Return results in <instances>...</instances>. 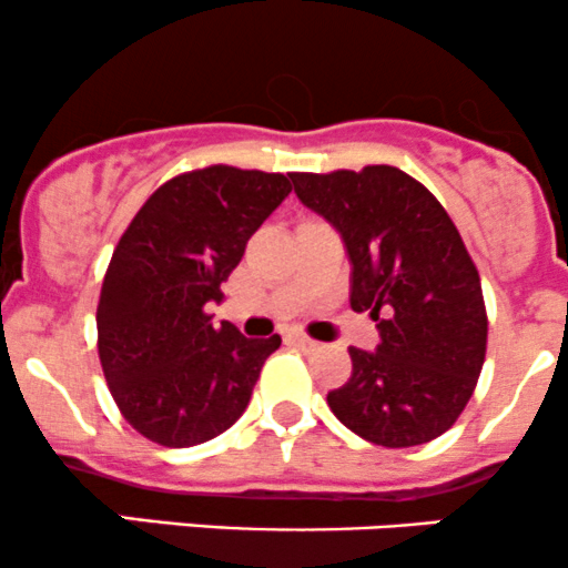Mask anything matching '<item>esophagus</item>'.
<instances>
[{"instance_id":"1","label":"esophagus","mask_w":568,"mask_h":568,"mask_svg":"<svg viewBox=\"0 0 568 568\" xmlns=\"http://www.w3.org/2000/svg\"><path fill=\"white\" fill-rule=\"evenodd\" d=\"M292 341H295L301 348H305V352H316V348H318V343L311 341V337L303 335V333H292Z\"/></svg>"}]
</instances>
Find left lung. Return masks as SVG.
Instances as JSON below:
<instances>
[{
	"mask_svg": "<svg viewBox=\"0 0 568 568\" xmlns=\"http://www.w3.org/2000/svg\"><path fill=\"white\" fill-rule=\"evenodd\" d=\"M311 212L341 233L352 308L378 322L375 352L348 348L352 378L327 394L337 422L384 448L448 432L486 362L480 276L435 195L394 165L292 174Z\"/></svg>",
	"mask_w": 568,
	"mask_h": 568,
	"instance_id": "left-lung-1",
	"label": "left lung"
}]
</instances>
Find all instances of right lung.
<instances>
[{
  "mask_svg": "<svg viewBox=\"0 0 568 568\" xmlns=\"http://www.w3.org/2000/svg\"><path fill=\"white\" fill-rule=\"evenodd\" d=\"M292 193L290 176L209 165L146 199L114 246L95 327L112 399L139 435L190 448L239 422L282 337L212 324L209 303L246 241Z\"/></svg>",
  "mask_w": 568,
  "mask_h": 568,
  "instance_id": "add662e5",
  "label": "right lung"
}]
</instances>
